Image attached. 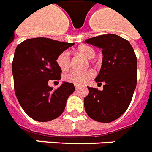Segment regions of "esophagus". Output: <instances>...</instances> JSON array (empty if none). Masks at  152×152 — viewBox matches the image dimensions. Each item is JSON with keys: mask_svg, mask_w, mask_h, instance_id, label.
<instances>
[{"mask_svg": "<svg viewBox=\"0 0 152 152\" xmlns=\"http://www.w3.org/2000/svg\"><path fill=\"white\" fill-rule=\"evenodd\" d=\"M75 89H76V90H77V89H79L80 88V86H75Z\"/></svg>", "mask_w": 152, "mask_h": 152, "instance_id": "obj_1", "label": "esophagus"}]
</instances>
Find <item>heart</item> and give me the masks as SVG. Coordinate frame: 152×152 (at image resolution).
Masks as SVG:
<instances>
[{
  "mask_svg": "<svg viewBox=\"0 0 152 152\" xmlns=\"http://www.w3.org/2000/svg\"><path fill=\"white\" fill-rule=\"evenodd\" d=\"M77 53L82 54L88 59H93L95 56L96 52L92 47L88 45H81L77 48ZM57 66L62 70H66L70 64V54L67 51H64L58 55L56 59ZM93 70H88L86 71H71L64 75V79L66 82L75 84V86H83L88 82L94 76Z\"/></svg>",
  "mask_w": 152,
  "mask_h": 152,
  "instance_id": "b5f03b06",
  "label": "heart"
}]
</instances>
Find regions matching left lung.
I'll list each match as a JSON object with an SVG mask.
<instances>
[{"mask_svg": "<svg viewBox=\"0 0 152 152\" xmlns=\"http://www.w3.org/2000/svg\"><path fill=\"white\" fill-rule=\"evenodd\" d=\"M85 42L102 48V66L95 81L104 84L103 90L88 87L85 109L95 121L113 122L123 115L132 100L137 81V59L130 43L118 35H99Z\"/></svg>", "mask_w": 152, "mask_h": 152, "instance_id": "1", "label": "left lung"}]
</instances>
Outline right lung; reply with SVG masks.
I'll return each instance as SVG.
<instances>
[{"mask_svg":"<svg viewBox=\"0 0 152 152\" xmlns=\"http://www.w3.org/2000/svg\"><path fill=\"white\" fill-rule=\"evenodd\" d=\"M74 45L36 37L17 45L12 66L15 93L22 108L33 119L48 122L64 112L67 98L75 89L74 84L64 82L53 90L48 82L61 78L62 70L56 59Z\"/></svg>","mask_w":152,"mask_h":152,"instance_id":"right-lung-1","label":"right lung"}]
</instances>
